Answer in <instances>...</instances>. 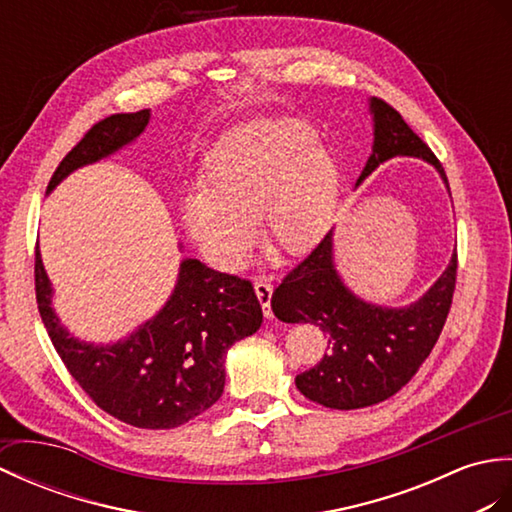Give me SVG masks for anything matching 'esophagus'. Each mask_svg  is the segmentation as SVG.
Here are the masks:
<instances>
[{"label": "esophagus", "mask_w": 512, "mask_h": 512, "mask_svg": "<svg viewBox=\"0 0 512 512\" xmlns=\"http://www.w3.org/2000/svg\"><path fill=\"white\" fill-rule=\"evenodd\" d=\"M254 291L258 295V302L263 306L265 317H274V311H271V293H274V285H271L269 278H256L254 280Z\"/></svg>", "instance_id": "1"}]
</instances>
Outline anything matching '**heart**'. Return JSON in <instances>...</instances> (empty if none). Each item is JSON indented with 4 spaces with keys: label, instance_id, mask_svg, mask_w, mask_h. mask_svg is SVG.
<instances>
[{
    "label": "heart",
    "instance_id": "b5f03b06",
    "mask_svg": "<svg viewBox=\"0 0 512 512\" xmlns=\"http://www.w3.org/2000/svg\"><path fill=\"white\" fill-rule=\"evenodd\" d=\"M206 186L190 190L181 219L210 263L238 269L260 219L267 243L302 254L324 236L339 199V164L315 133L293 120L258 122L221 142Z\"/></svg>",
    "mask_w": 512,
    "mask_h": 512
}]
</instances>
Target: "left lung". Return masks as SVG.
<instances>
[{"label": "left lung", "instance_id": "1", "mask_svg": "<svg viewBox=\"0 0 512 512\" xmlns=\"http://www.w3.org/2000/svg\"><path fill=\"white\" fill-rule=\"evenodd\" d=\"M374 122L372 153L357 179L359 186L392 157H418L438 170L449 190L445 168L429 146L407 127L388 102L370 98ZM458 254L423 298L399 306L361 300L346 285L333 260V230L271 295L282 322H311L328 337V352L315 368L295 377L298 390L331 410H359L390 399L410 381L436 346L456 289Z\"/></svg>", "mask_w": 512, "mask_h": 512}]
</instances>
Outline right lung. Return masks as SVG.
<instances>
[{"label": "right lung", "mask_w": 512, "mask_h": 512, "mask_svg": "<svg viewBox=\"0 0 512 512\" xmlns=\"http://www.w3.org/2000/svg\"><path fill=\"white\" fill-rule=\"evenodd\" d=\"M149 120L151 111L142 109L94 124L54 170L48 192L74 170L140 138ZM34 289L41 320L65 368L100 410L140 429L179 427L217 403L227 350L263 324L252 282L214 271L197 258L181 260L177 285L160 313L113 344L81 342L61 324L39 245Z\"/></svg>", "instance_id": "right-lung-1"}]
</instances>
